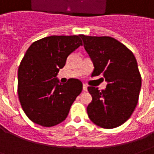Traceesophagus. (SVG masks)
I'll use <instances>...</instances> for the list:
<instances>
[{
  "instance_id": "1",
  "label": "esophagus",
  "mask_w": 154,
  "mask_h": 154,
  "mask_svg": "<svg viewBox=\"0 0 154 154\" xmlns=\"http://www.w3.org/2000/svg\"><path fill=\"white\" fill-rule=\"evenodd\" d=\"M82 88H83V91H87V86L86 85V84H83V87H82Z\"/></svg>"
}]
</instances>
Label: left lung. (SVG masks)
<instances>
[{
    "mask_svg": "<svg viewBox=\"0 0 154 154\" xmlns=\"http://www.w3.org/2000/svg\"><path fill=\"white\" fill-rule=\"evenodd\" d=\"M84 48L94 63L91 77L101 75L108 84L101 91L87 90L92 100L87 108L92 122L113 129L128 120L139 101L141 75L134 55L125 45L109 36L82 35Z\"/></svg>",
    "mask_w": 154,
    "mask_h": 154,
    "instance_id": "8db88e82",
    "label": "left lung"
}]
</instances>
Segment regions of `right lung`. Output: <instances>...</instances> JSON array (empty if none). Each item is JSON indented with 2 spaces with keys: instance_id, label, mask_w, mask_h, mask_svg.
<instances>
[{
  "instance_id": "add662e5",
  "label": "right lung",
  "mask_w": 154,
  "mask_h": 154,
  "mask_svg": "<svg viewBox=\"0 0 154 154\" xmlns=\"http://www.w3.org/2000/svg\"><path fill=\"white\" fill-rule=\"evenodd\" d=\"M82 35H53L34 42L18 69V97L29 119L44 127L57 125L67 118L71 106L82 91L80 80L65 84L56 79L68 55L82 45Z\"/></svg>"
}]
</instances>
